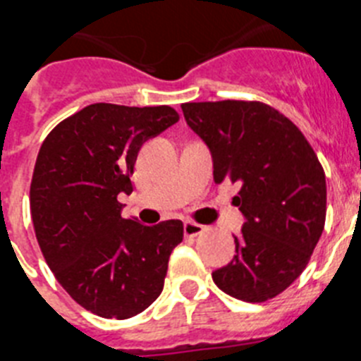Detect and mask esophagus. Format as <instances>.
<instances>
[{
    "mask_svg": "<svg viewBox=\"0 0 361 361\" xmlns=\"http://www.w3.org/2000/svg\"><path fill=\"white\" fill-rule=\"evenodd\" d=\"M204 231L202 224H197V222H184V235L186 237H197Z\"/></svg>",
    "mask_w": 361,
    "mask_h": 361,
    "instance_id": "esophagus-1",
    "label": "esophagus"
}]
</instances>
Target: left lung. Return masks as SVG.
I'll return each mask as SVG.
<instances>
[{"label": "left lung", "mask_w": 361, "mask_h": 361, "mask_svg": "<svg viewBox=\"0 0 361 361\" xmlns=\"http://www.w3.org/2000/svg\"><path fill=\"white\" fill-rule=\"evenodd\" d=\"M183 111L212 152L215 183L240 188L237 255L213 282L250 304L275 298L302 275L324 231L327 188L317 153L293 121L260 101L184 103Z\"/></svg>", "instance_id": "1"}]
</instances>
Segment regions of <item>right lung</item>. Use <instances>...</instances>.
Masks as SVG:
<instances>
[{
    "mask_svg": "<svg viewBox=\"0 0 361 361\" xmlns=\"http://www.w3.org/2000/svg\"><path fill=\"white\" fill-rule=\"evenodd\" d=\"M178 121L171 106L95 103L57 124L41 145L30 183L37 244L56 280L86 311L126 320L157 300L180 220L123 219L137 153Z\"/></svg>",
    "mask_w": 361,
    "mask_h": 361,
    "instance_id": "right-lung-1",
    "label": "right lung"
}]
</instances>
